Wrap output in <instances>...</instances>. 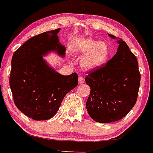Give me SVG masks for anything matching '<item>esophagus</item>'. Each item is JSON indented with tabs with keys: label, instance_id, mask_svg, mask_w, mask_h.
I'll return each mask as SVG.
<instances>
[{
	"label": "esophagus",
	"instance_id": "1",
	"mask_svg": "<svg viewBox=\"0 0 153 153\" xmlns=\"http://www.w3.org/2000/svg\"><path fill=\"white\" fill-rule=\"evenodd\" d=\"M78 79H79V84H82V83H84V81H85L84 78H83L82 76H80Z\"/></svg>",
	"mask_w": 153,
	"mask_h": 153
}]
</instances>
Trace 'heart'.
Segmentation results:
<instances>
[{"mask_svg": "<svg viewBox=\"0 0 153 153\" xmlns=\"http://www.w3.org/2000/svg\"><path fill=\"white\" fill-rule=\"evenodd\" d=\"M75 54L83 55L80 65L85 70H94L102 66L108 59L110 48L106 42H99L95 40H80L73 46Z\"/></svg>", "mask_w": 153, "mask_h": 153, "instance_id": "b5f03b06", "label": "heart"}]
</instances>
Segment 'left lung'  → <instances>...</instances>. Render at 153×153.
Returning <instances> with one entry per match:
<instances>
[{"mask_svg":"<svg viewBox=\"0 0 153 153\" xmlns=\"http://www.w3.org/2000/svg\"><path fill=\"white\" fill-rule=\"evenodd\" d=\"M112 38H115L109 34ZM115 56L100 68L86 73L85 81L91 88L87 111L93 120L108 123L118 121L137 102L141 75L135 55L123 40Z\"/></svg>","mask_w":153,"mask_h":153,"instance_id":"8db88e82","label":"left lung"}]
</instances>
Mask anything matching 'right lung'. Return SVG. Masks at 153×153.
Instances as JSON below:
<instances>
[{"label": "right lung", "instance_id": "right-lung-1", "mask_svg": "<svg viewBox=\"0 0 153 153\" xmlns=\"http://www.w3.org/2000/svg\"><path fill=\"white\" fill-rule=\"evenodd\" d=\"M60 28L33 36L14 52L9 84L15 105L36 120H48L58 111L65 95L78 84L76 73L65 76L46 65L42 55L55 50L65 56L59 43Z\"/></svg>", "mask_w": 153, "mask_h": 153}]
</instances>
